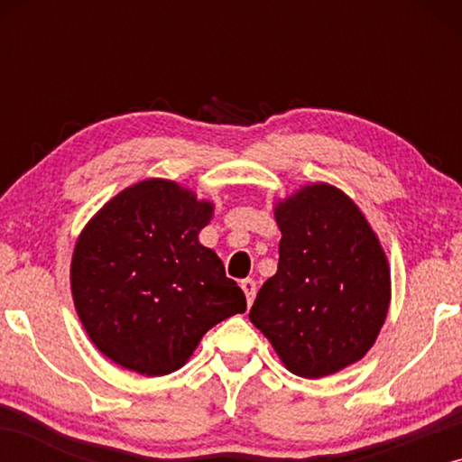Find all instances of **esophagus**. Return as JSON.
I'll return each mask as SVG.
<instances>
[{
  "label": "esophagus",
  "instance_id": "esophagus-1",
  "mask_svg": "<svg viewBox=\"0 0 462 462\" xmlns=\"http://www.w3.org/2000/svg\"><path fill=\"white\" fill-rule=\"evenodd\" d=\"M242 290L245 294V300H248V307L254 302V296H256V282L254 280H242Z\"/></svg>",
  "mask_w": 462,
  "mask_h": 462
}]
</instances>
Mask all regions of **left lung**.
<instances>
[{"instance_id":"8db88e82","label":"left lung","mask_w":462,"mask_h":462,"mask_svg":"<svg viewBox=\"0 0 462 462\" xmlns=\"http://www.w3.org/2000/svg\"><path fill=\"white\" fill-rule=\"evenodd\" d=\"M277 273L250 321L283 365L321 378L362 359L389 311L391 273L376 233L340 189L313 182L275 206Z\"/></svg>"}]
</instances>
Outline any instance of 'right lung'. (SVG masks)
<instances>
[{"mask_svg":"<svg viewBox=\"0 0 462 462\" xmlns=\"http://www.w3.org/2000/svg\"><path fill=\"white\" fill-rule=\"evenodd\" d=\"M212 212L179 182L149 179L106 201L81 231L71 261L75 311L111 362L170 374L212 326L245 311L242 288L198 239Z\"/></svg>","mask_w":462,"mask_h":462,"instance_id":"obj_1","label":"right lung"}]
</instances>
